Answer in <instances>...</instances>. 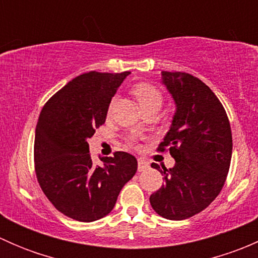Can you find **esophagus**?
Instances as JSON below:
<instances>
[{
    "label": "esophagus",
    "instance_id": "obj_1",
    "mask_svg": "<svg viewBox=\"0 0 258 258\" xmlns=\"http://www.w3.org/2000/svg\"><path fill=\"white\" fill-rule=\"evenodd\" d=\"M148 168V162L145 160V158H139V172H142V171L147 170Z\"/></svg>",
    "mask_w": 258,
    "mask_h": 258
}]
</instances>
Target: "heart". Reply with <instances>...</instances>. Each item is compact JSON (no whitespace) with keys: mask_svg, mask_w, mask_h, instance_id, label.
I'll return each instance as SVG.
<instances>
[{"mask_svg":"<svg viewBox=\"0 0 258 258\" xmlns=\"http://www.w3.org/2000/svg\"><path fill=\"white\" fill-rule=\"evenodd\" d=\"M132 93L136 97V100L139 101L141 108L147 107L151 105H160L162 103V95H161L160 91L152 85H148V83H139V85L134 86L132 88ZM113 101L110 105V111L112 110Z\"/></svg>","mask_w":258,"mask_h":258,"instance_id":"b5f03b06","label":"heart"}]
</instances>
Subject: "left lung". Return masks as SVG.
Masks as SVG:
<instances>
[{"label":"left lung","mask_w":258,"mask_h":258,"mask_svg":"<svg viewBox=\"0 0 258 258\" xmlns=\"http://www.w3.org/2000/svg\"><path fill=\"white\" fill-rule=\"evenodd\" d=\"M162 83L176 112L158 151L168 147L176 162L170 170L151 165L165 176V183L151 195L150 204L163 218L181 221L204 211L222 189L232 157V134L222 103L201 80L162 71Z\"/></svg>","instance_id":"1"}]
</instances>
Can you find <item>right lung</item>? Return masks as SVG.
<instances>
[{"mask_svg": "<svg viewBox=\"0 0 258 258\" xmlns=\"http://www.w3.org/2000/svg\"><path fill=\"white\" fill-rule=\"evenodd\" d=\"M131 72L80 75L57 91L38 117L35 170L43 194L67 217L92 222L112 211L122 187L135 176L137 160L127 152L91 160L87 140L105 123L108 106Z\"/></svg>", "mask_w": 258, "mask_h": 258, "instance_id": "right-lung-1", "label": "right lung"}]
</instances>
